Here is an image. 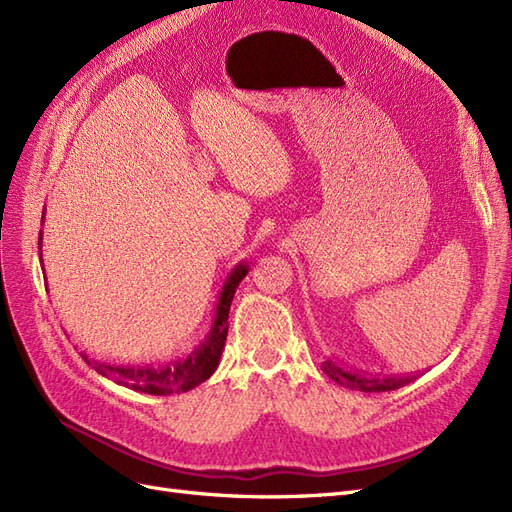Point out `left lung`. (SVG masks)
<instances>
[{
	"instance_id": "1",
	"label": "left lung",
	"mask_w": 512,
	"mask_h": 512,
	"mask_svg": "<svg viewBox=\"0 0 512 512\" xmlns=\"http://www.w3.org/2000/svg\"><path fill=\"white\" fill-rule=\"evenodd\" d=\"M322 371L333 382L346 386V389L363 391V393L395 391V389H401V386H406V384H410L412 380L418 378V374H408V376H369V374H363V371H354V369L337 365L333 361H324L322 363Z\"/></svg>"
}]
</instances>
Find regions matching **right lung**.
Here are the masks:
<instances>
[{
  "label": "right lung",
  "mask_w": 512,
  "mask_h": 512,
  "mask_svg": "<svg viewBox=\"0 0 512 512\" xmlns=\"http://www.w3.org/2000/svg\"><path fill=\"white\" fill-rule=\"evenodd\" d=\"M42 241V232L38 239V250ZM42 258V254H40ZM247 265H237L228 275V280L220 292L218 309H215V320L211 324V331L207 333L205 342L194 348L190 354L181 356L175 361L166 363H151V365H108V363H94V369L104 378H111L117 384L128 386L138 393L147 395H173L192 391L194 386L205 382L215 367L220 363V356L224 350V342L228 335V312L235 290L247 275ZM87 361V356H85ZM89 363V361H87Z\"/></svg>",
  "instance_id": "right-lung-1"
}]
</instances>
